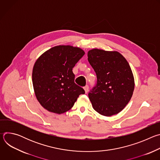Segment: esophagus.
Returning a JSON list of instances; mask_svg holds the SVG:
<instances>
[{
  "mask_svg": "<svg viewBox=\"0 0 160 160\" xmlns=\"http://www.w3.org/2000/svg\"><path fill=\"white\" fill-rule=\"evenodd\" d=\"M83 88H84V90H85V93H87V92H88V85H86L83 87Z\"/></svg>",
  "mask_w": 160,
  "mask_h": 160,
  "instance_id": "34e87169",
  "label": "esophagus"
}]
</instances>
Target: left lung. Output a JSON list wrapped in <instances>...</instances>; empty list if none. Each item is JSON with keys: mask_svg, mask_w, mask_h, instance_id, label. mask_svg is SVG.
<instances>
[{"mask_svg": "<svg viewBox=\"0 0 160 160\" xmlns=\"http://www.w3.org/2000/svg\"><path fill=\"white\" fill-rule=\"evenodd\" d=\"M88 61L97 75V83L88 93L95 111L110 117L122 111L134 90V78L126 59L117 51L94 49Z\"/></svg>", "mask_w": 160, "mask_h": 160, "instance_id": "left-lung-1", "label": "left lung"}]
</instances>
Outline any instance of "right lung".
<instances>
[{"mask_svg": "<svg viewBox=\"0 0 160 160\" xmlns=\"http://www.w3.org/2000/svg\"><path fill=\"white\" fill-rule=\"evenodd\" d=\"M85 52L71 45H58L42 54L36 61L32 82L36 98L48 111L64 113L70 110L83 88L77 85L73 68Z\"/></svg>", "mask_w": 160, "mask_h": 160, "instance_id": "right-lung-1", "label": "right lung"}]
</instances>
